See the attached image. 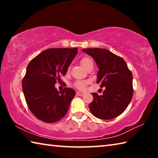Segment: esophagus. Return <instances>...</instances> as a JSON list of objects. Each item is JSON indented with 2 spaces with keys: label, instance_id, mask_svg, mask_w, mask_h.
<instances>
[{
  "label": "esophagus",
  "instance_id": "esophagus-1",
  "mask_svg": "<svg viewBox=\"0 0 158 158\" xmlns=\"http://www.w3.org/2000/svg\"><path fill=\"white\" fill-rule=\"evenodd\" d=\"M77 95H79V96H82L84 95V93H82V92H77Z\"/></svg>",
  "mask_w": 158,
  "mask_h": 158
}]
</instances>
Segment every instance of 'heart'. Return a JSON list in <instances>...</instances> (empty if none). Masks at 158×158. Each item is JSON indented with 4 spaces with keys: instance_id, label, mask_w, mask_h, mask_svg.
Returning a JSON list of instances; mask_svg holds the SVG:
<instances>
[{
    "instance_id": "obj_1",
    "label": "heart",
    "mask_w": 158,
    "mask_h": 158,
    "mask_svg": "<svg viewBox=\"0 0 158 158\" xmlns=\"http://www.w3.org/2000/svg\"><path fill=\"white\" fill-rule=\"evenodd\" d=\"M93 63L92 60L89 58H84L81 60V65L83 66V68H85L89 63ZM89 84V81L84 80V81H77L74 83V86L79 90H84L86 88L87 84Z\"/></svg>"
}]
</instances>
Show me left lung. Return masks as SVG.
Wrapping results in <instances>:
<instances>
[{
    "instance_id": "obj_1",
    "label": "left lung",
    "mask_w": 158,
    "mask_h": 158,
    "mask_svg": "<svg viewBox=\"0 0 158 158\" xmlns=\"http://www.w3.org/2000/svg\"><path fill=\"white\" fill-rule=\"evenodd\" d=\"M98 67L97 83L105 87L103 95L93 93L89 109L93 116L103 120L114 118L123 112L133 95L132 74L121 57L100 48L82 49Z\"/></svg>"
}]
</instances>
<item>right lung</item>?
<instances>
[{"label":"right lung","instance_id":"1","mask_svg":"<svg viewBox=\"0 0 158 158\" xmlns=\"http://www.w3.org/2000/svg\"><path fill=\"white\" fill-rule=\"evenodd\" d=\"M77 52L78 48L46 49L28 65L23 92L29 109L42 121L57 122L68 112L76 93L70 88L58 92L55 84L65 75Z\"/></svg>","mask_w":158,"mask_h":158}]
</instances>
